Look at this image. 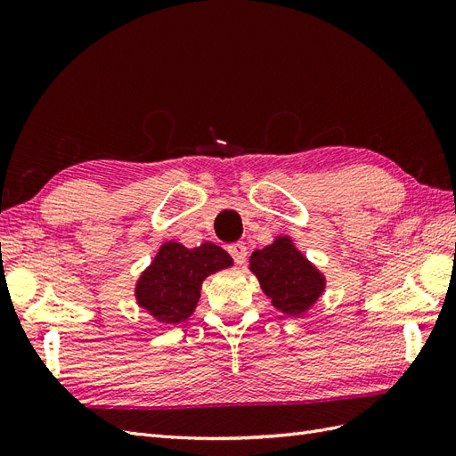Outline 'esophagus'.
Wrapping results in <instances>:
<instances>
[{"label":"esophagus","mask_w":456,"mask_h":456,"mask_svg":"<svg viewBox=\"0 0 456 456\" xmlns=\"http://www.w3.org/2000/svg\"><path fill=\"white\" fill-rule=\"evenodd\" d=\"M228 253L232 255V258H233V262H236V265H243L245 258H247V247L241 241L232 243V245H228Z\"/></svg>","instance_id":"obj_1"}]
</instances>
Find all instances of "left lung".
Masks as SVG:
<instances>
[{
	"mask_svg": "<svg viewBox=\"0 0 456 456\" xmlns=\"http://www.w3.org/2000/svg\"><path fill=\"white\" fill-rule=\"evenodd\" d=\"M251 272L272 305L283 314L298 315L320 298L323 275L302 256L289 238H278L265 249L251 255Z\"/></svg>",
	"mask_w": 456,
	"mask_h": 456,
	"instance_id": "1",
	"label": "left lung"
}]
</instances>
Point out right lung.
Here are the masks:
<instances>
[{
	"mask_svg": "<svg viewBox=\"0 0 456 456\" xmlns=\"http://www.w3.org/2000/svg\"><path fill=\"white\" fill-rule=\"evenodd\" d=\"M228 266L232 256L215 243L188 249L169 241L136 283V302L161 323H181L194 312L207 275Z\"/></svg>",
	"mask_w": 456,
	"mask_h": 456,
	"instance_id": "obj_1",
	"label": "right lung"
}]
</instances>
